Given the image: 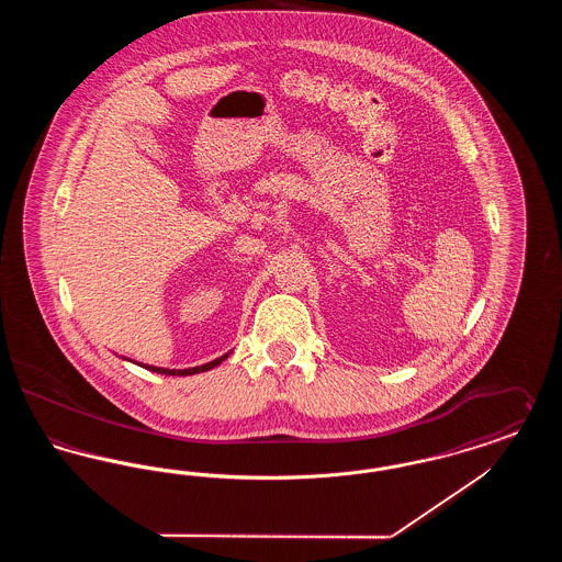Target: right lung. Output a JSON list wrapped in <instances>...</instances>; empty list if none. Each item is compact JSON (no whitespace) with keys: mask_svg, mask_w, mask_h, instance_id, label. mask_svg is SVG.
Listing matches in <instances>:
<instances>
[{"mask_svg":"<svg viewBox=\"0 0 562 562\" xmlns=\"http://www.w3.org/2000/svg\"><path fill=\"white\" fill-rule=\"evenodd\" d=\"M227 356H229V353H225V356L216 358V360L209 362V364H202V367H193V369H183V371H177V369H161V367H151V364H140V367H145L147 371H154V373L179 374V376H186V374L204 373V371H211V369H214L216 364H221V362H223ZM131 362H133V360H131Z\"/></svg>","mask_w":562,"mask_h":562,"instance_id":"1","label":"right lung"}]
</instances>
